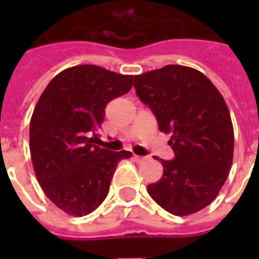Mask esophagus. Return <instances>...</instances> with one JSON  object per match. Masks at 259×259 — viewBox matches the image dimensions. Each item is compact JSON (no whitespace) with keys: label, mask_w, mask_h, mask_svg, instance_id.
Segmentation results:
<instances>
[{"label":"esophagus","mask_w":259,"mask_h":259,"mask_svg":"<svg viewBox=\"0 0 259 259\" xmlns=\"http://www.w3.org/2000/svg\"><path fill=\"white\" fill-rule=\"evenodd\" d=\"M134 159L137 162V163H141V162H144L146 159V157H143V155H137V154H134Z\"/></svg>","instance_id":"1"}]
</instances>
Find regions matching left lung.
<instances>
[{
    "mask_svg": "<svg viewBox=\"0 0 259 259\" xmlns=\"http://www.w3.org/2000/svg\"><path fill=\"white\" fill-rule=\"evenodd\" d=\"M135 89L170 134L175 158L148 193L166 211L191 215L215 200L230 174L233 125L224 98L201 71L167 65L135 76ZM158 159V158H157Z\"/></svg>",
    "mask_w": 259,
    "mask_h": 259,
    "instance_id": "obj_1",
    "label": "left lung"
}]
</instances>
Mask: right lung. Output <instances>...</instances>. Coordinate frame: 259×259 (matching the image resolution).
<instances>
[{"instance_id": "right-lung-1", "label": "right lung", "mask_w": 259, "mask_h": 259, "mask_svg": "<svg viewBox=\"0 0 259 259\" xmlns=\"http://www.w3.org/2000/svg\"><path fill=\"white\" fill-rule=\"evenodd\" d=\"M134 75L95 65L66 68L50 80L29 123V150L47 197L74 217L95 211L106 198L116 164L131 152L93 145L105 107L132 88Z\"/></svg>"}]
</instances>
